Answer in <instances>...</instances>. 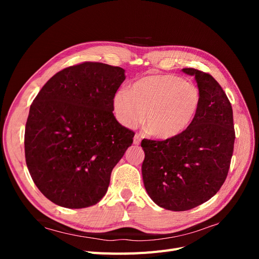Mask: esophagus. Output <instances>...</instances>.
I'll return each mask as SVG.
<instances>
[{
  "instance_id": "obj_1",
  "label": "esophagus",
  "mask_w": 259,
  "mask_h": 259,
  "mask_svg": "<svg viewBox=\"0 0 259 259\" xmlns=\"http://www.w3.org/2000/svg\"><path fill=\"white\" fill-rule=\"evenodd\" d=\"M140 142H142V137H140L139 135H135L134 136V145H139Z\"/></svg>"
}]
</instances>
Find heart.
<instances>
[{"mask_svg": "<svg viewBox=\"0 0 259 259\" xmlns=\"http://www.w3.org/2000/svg\"><path fill=\"white\" fill-rule=\"evenodd\" d=\"M113 111L123 126L134 127L143 120L153 136L168 139L182 134L197 116L201 93L197 85L173 74L142 77L128 91L113 97Z\"/></svg>", "mask_w": 259, "mask_h": 259, "instance_id": "b5f03b06", "label": "heart"}]
</instances>
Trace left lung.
<instances>
[{"label": "left lung", "instance_id": "obj_1", "mask_svg": "<svg viewBox=\"0 0 259 259\" xmlns=\"http://www.w3.org/2000/svg\"><path fill=\"white\" fill-rule=\"evenodd\" d=\"M201 106L192 124L165 140L144 139L142 173L156 205L182 211L201 205L218 192L228 175L236 133L230 101L208 73L193 68Z\"/></svg>", "mask_w": 259, "mask_h": 259}]
</instances>
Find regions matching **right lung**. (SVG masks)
<instances>
[{"label":"right lung","instance_id":"add662e5","mask_svg":"<svg viewBox=\"0 0 259 259\" xmlns=\"http://www.w3.org/2000/svg\"><path fill=\"white\" fill-rule=\"evenodd\" d=\"M124 69L85 61L57 72L31 104L25 154L35 186L67 208L95 205L135 133L113 115Z\"/></svg>","mask_w":259,"mask_h":259}]
</instances>
